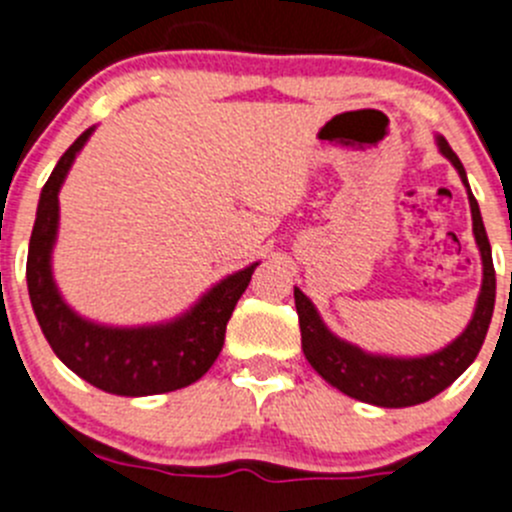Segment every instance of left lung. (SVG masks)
<instances>
[{"label": "left lung", "instance_id": "obj_1", "mask_svg": "<svg viewBox=\"0 0 512 512\" xmlns=\"http://www.w3.org/2000/svg\"><path fill=\"white\" fill-rule=\"evenodd\" d=\"M437 146L444 159H450L452 166L460 174L462 184L467 186V199H470L472 212V234H475L477 250L482 257V288L477 295L475 313L467 323L465 331L442 351H434L429 356L419 358H399V356H381V353H366L364 348L353 346L343 338L333 336L321 315L310 303L308 295L295 288V310L300 321V341H303V353L308 364L313 366L323 379L338 391L348 394L351 399L366 401L374 407L401 409L414 407L429 401L444 391L462 371L472 364L480 353L482 341L490 328L495 308V267L493 252H490V240H487L485 224H482L480 207L472 197L470 184H467L465 166L460 164L457 154L450 143L437 136Z\"/></svg>", "mask_w": 512, "mask_h": 512}]
</instances>
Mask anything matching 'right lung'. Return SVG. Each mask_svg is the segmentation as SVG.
Returning <instances> with one entry per match:
<instances>
[{
  "label": "right lung",
  "instance_id": "1",
  "mask_svg": "<svg viewBox=\"0 0 512 512\" xmlns=\"http://www.w3.org/2000/svg\"><path fill=\"white\" fill-rule=\"evenodd\" d=\"M95 128H88L60 156L42 186L37 219L27 252V290L32 310L55 356L70 371L118 396H151L184 389L202 379L224 346L232 310L250 285L257 262L219 280L186 313L169 323L138 328H113L85 321L62 300L52 280V247L60 222V186L75 156Z\"/></svg>",
  "mask_w": 512,
  "mask_h": 512
}]
</instances>
